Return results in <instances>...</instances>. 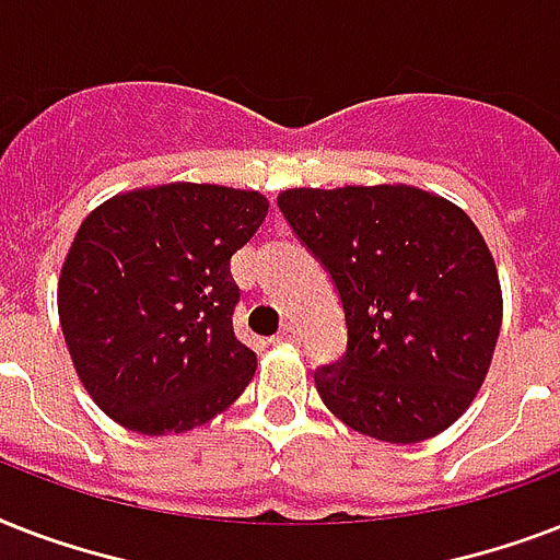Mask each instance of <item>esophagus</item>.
Wrapping results in <instances>:
<instances>
[{
    "label": "esophagus",
    "instance_id": "1",
    "mask_svg": "<svg viewBox=\"0 0 560 560\" xmlns=\"http://www.w3.org/2000/svg\"><path fill=\"white\" fill-rule=\"evenodd\" d=\"M276 340H279V342H296L299 340V331H296V328H293V325H284Z\"/></svg>",
    "mask_w": 560,
    "mask_h": 560
}]
</instances>
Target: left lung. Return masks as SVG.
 <instances>
[{
	"label": "left lung",
	"instance_id": "8db88e82",
	"mask_svg": "<svg viewBox=\"0 0 560 560\" xmlns=\"http://www.w3.org/2000/svg\"><path fill=\"white\" fill-rule=\"evenodd\" d=\"M279 209L340 290L349 349L316 369L342 424L416 444L462 418L503 325L494 255L474 220L416 186L290 188Z\"/></svg>",
	"mask_w": 560,
	"mask_h": 560
}]
</instances>
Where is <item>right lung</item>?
<instances>
[{"label":"right lung","mask_w":560,"mask_h":560,"mask_svg":"<svg viewBox=\"0 0 560 560\" xmlns=\"http://www.w3.org/2000/svg\"><path fill=\"white\" fill-rule=\"evenodd\" d=\"M267 209L258 191L168 183L86 214L57 314L83 389L116 424L186 433L241 398L258 358L232 328L241 290L229 264Z\"/></svg>","instance_id":"right-lung-1"}]
</instances>
